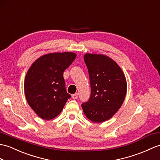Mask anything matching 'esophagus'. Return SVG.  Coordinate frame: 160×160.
<instances>
[{
	"label": "esophagus",
	"instance_id": "34e87169",
	"mask_svg": "<svg viewBox=\"0 0 160 160\" xmlns=\"http://www.w3.org/2000/svg\"><path fill=\"white\" fill-rule=\"evenodd\" d=\"M72 98L73 99H78V93H75V94H73V95H72Z\"/></svg>",
	"mask_w": 160,
	"mask_h": 160
}]
</instances>
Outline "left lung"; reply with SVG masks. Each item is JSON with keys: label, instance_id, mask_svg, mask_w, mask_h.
<instances>
[{"label": "left lung", "instance_id": "left-lung-1", "mask_svg": "<svg viewBox=\"0 0 160 160\" xmlns=\"http://www.w3.org/2000/svg\"><path fill=\"white\" fill-rule=\"evenodd\" d=\"M91 94L90 99L82 104L88 119L94 122L109 120L123 103L127 93L125 74L116 61L108 56L86 53Z\"/></svg>", "mask_w": 160, "mask_h": 160}]
</instances>
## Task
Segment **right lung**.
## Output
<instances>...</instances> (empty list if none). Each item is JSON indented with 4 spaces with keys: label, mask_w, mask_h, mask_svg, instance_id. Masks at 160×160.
I'll list each match as a JSON object with an SVG mask.
<instances>
[{
    "label": "right lung",
    "mask_w": 160,
    "mask_h": 160,
    "mask_svg": "<svg viewBox=\"0 0 160 160\" xmlns=\"http://www.w3.org/2000/svg\"><path fill=\"white\" fill-rule=\"evenodd\" d=\"M76 57L74 52L44 54L32 62L26 74L24 89L30 107L42 119L61 112L71 95L65 89L63 72Z\"/></svg>",
    "instance_id": "right-lung-1"
}]
</instances>
